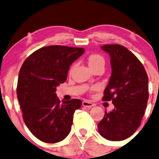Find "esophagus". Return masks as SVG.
I'll return each mask as SVG.
<instances>
[{"label":"esophagus","mask_w":159,"mask_h":159,"mask_svg":"<svg viewBox=\"0 0 159 159\" xmlns=\"http://www.w3.org/2000/svg\"><path fill=\"white\" fill-rule=\"evenodd\" d=\"M82 105L84 107H86V108H91V107L94 106V105H93L91 102H88V101H84V102H82Z\"/></svg>","instance_id":"1"}]
</instances>
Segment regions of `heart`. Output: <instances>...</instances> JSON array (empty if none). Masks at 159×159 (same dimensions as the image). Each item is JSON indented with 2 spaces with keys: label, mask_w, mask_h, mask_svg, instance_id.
<instances>
[{
  "label": "heart",
  "mask_w": 159,
  "mask_h": 159,
  "mask_svg": "<svg viewBox=\"0 0 159 159\" xmlns=\"http://www.w3.org/2000/svg\"><path fill=\"white\" fill-rule=\"evenodd\" d=\"M88 63H89L90 68H93L94 67L99 66V65H105V59L100 54H93L88 57Z\"/></svg>",
  "instance_id": "1"
}]
</instances>
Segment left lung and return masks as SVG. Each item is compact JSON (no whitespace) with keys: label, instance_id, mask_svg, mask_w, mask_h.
Here are the masks:
<instances>
[{"label":"left lung","instance_id":"obj_1","mask_svg":"<svg viewBox=\"0 0 159 159\" xmlns=\"http://www.w3.org/2000/svg\"><path fill=\"white\" fill-rule=\"evenodd\" d=\"M111 57V75L104 101H112L115 108L105 111L98 124L99 134L110 141H122L140 126L148 99V78L140 61L125 47L105 44L101 48Z\"/></svg>","mask_w":159,"mask_h":159}]
</instances>
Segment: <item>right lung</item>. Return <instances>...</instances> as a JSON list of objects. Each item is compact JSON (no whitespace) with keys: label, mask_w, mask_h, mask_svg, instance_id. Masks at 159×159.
<instances>
[{"label":"right lung","mask_w":159,"mask_h":159,"mask_svg":"<svg viewBox=\"0 0 159 159\" xmlns=\"http://www.w3.org/2000/svg\"><path fill=\"white\" fill-rule=\"evenodd\" d=\"M84 52L81 48L48 46L30 54L20 68L17 95L22 116L30 132L42 142H59L70 133L81 101L61 102L56 88L66 81L70 66Z\"/></svg>","instance_id":"1"}]
</instances>
